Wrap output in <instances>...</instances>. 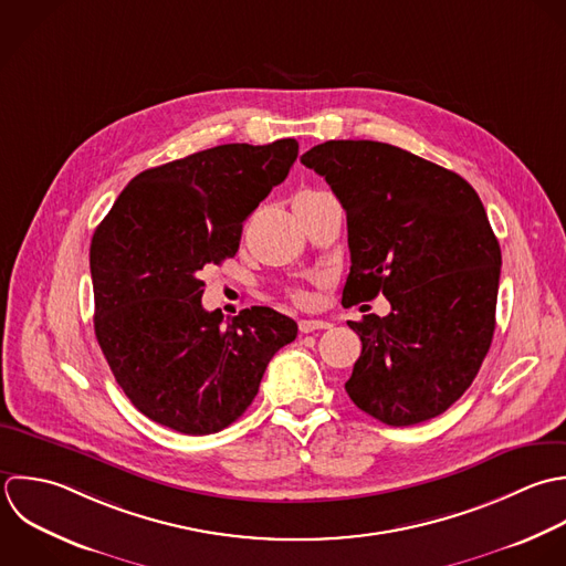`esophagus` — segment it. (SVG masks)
<instances>
[{
    "label": "esophagus",
    "mask_w": 566,
    "mask_h": 566,
    "mask_svg": "<svg viewBox=\"0 0 566 566\" xmlns=\"http://www.w3.org/2000/svg\"><path fill=\"white\" fill-rule=\"evenodd\" d=\"M333 324H328V322H324V319H302L300 322V331L302 333H315V331H326V328H331Z\"/></svg>",
    "instance_id": "1"
}]
</instances>
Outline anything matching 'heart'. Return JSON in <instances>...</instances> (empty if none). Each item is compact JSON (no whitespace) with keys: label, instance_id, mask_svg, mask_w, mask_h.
<instances>
[{"label":"heart","instance_id":"b5f03b06","mask_svg":"<svg viewBox=\"0 0 566 566\" xmlns=\"http://www.w3.org/2000/svg\"><path fill=\"white\" fill-rule=\"evenodd\" d=\"M295 300H297V302H304V300H306V295H304L302 291H297V293H295Z\"/></svg>","mask_w":566,"mask_h":566}]
</instances>
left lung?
<instances>
[{
    "label": "left lung",
    "instance_id": "1",
    "mask_svg": "<svg viewBox=\"0 0 566 566\" xmlns=\"http://www.w3.org/2000/svg\"><path fill=\"white\" fill-rule=\"evenodd\" d=\"M346 209L350 273L342 304L386 295V317L348 326L361 355L353 403L395 428L443 415L492 346L501 244L459 174L377 140H326L300 158Z\"/></svg>",
    "mask_w": 566,
    "mask_h": 566
}]
</instances>
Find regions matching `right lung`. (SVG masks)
<instances>
[{
    "label": "right lung",
    "mask_w": 566,
    "mask_h": 566,
    "mask_svg": "<svg viewBox=\"0 0 566 566\" xmlns=\"http://www.w3.org/2000/svg\"><path fill=\"white\" fill-rule=\"evenodd\" d=\"M297 140L229 143L140 171L90 244L94 333L116 384L147 419L213 434L244 415L297 324L251 306L222 326L202 308L209 264L233 258L242 222L280 185Z\"/></svg>",
    "instance_id": "obj_1"
}]
</instances>
